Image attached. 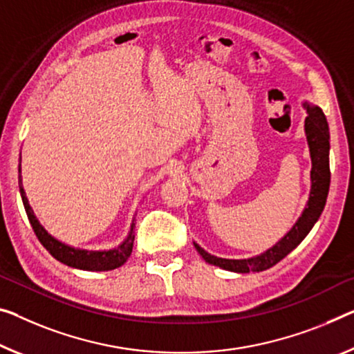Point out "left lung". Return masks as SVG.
Wrapping results in <instances>:
<instances>
[{"mask_svg":"<svg viewBox=\"0 0 354 354\" xmlns=\"http://www.w3.org/2000/svg\"><path fill=\"white\" fill-rule=\"evenodd\" d=\"M307 109L306 118V134L310 147V156H312V189H310V198L307 207L304 209L301 218L296 221L292 230L277 242L274 247L269 248L268 252L254 258L248 259H225L216 258L214 254L205 252L198 243H194L201 257H203L209 264L218 266L221 269L231 272H241V274H248V272H261L268 270L272 266H275L279 261L283 259L286 254H290L312 230L315 223L318 221L319 215L326 205L329 193L330 183V169H329V127L326 122V117L322 109L318 106L304 104Z\"/></svg>","mask_w":354,"mask_h":354,"instance_id":"obj_1","label":"left lung"}]
</instances>
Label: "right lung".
<instances>
[{"label": "right lung", "mask_w": 354, "mask_h": 354, "mask_svg": "<svg viewBox=\"0 0 354 354\" xmlns=\"http://www.w3.org/2000/svg\"><path fill=\"white\" fill-rule=\"evenodd\" d=\"M20 172V167H19ZM20 194L21 201H24L26 215H28V220L31 223L32 230H35L36 237L39 239V242L44 245L48 253L52 254L53 258L58 259L59 263L71 266V268L82 269V270H112L120 268L122 264L127 263L129 254L133 252V243H134V232L131 226V231H129V236L127 237L122 245H118L113 250H107V252H90V250H77L73 247L64 245V243L58 242L57 239H53L50 234H48L44 227L39 225V221L36 220L35 214L28 204V199H26L25 189L21 187V178H20Z\"/></svg>", "instance_id": "obj_1"}]
</instances>
